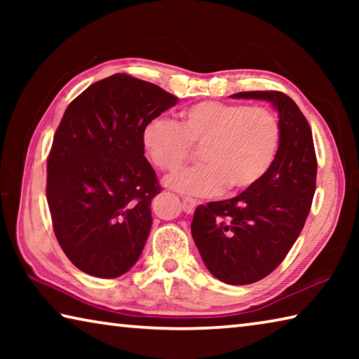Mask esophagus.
Segmentation results:
<instances>
[{
    "label": "esophagus",
    "instance_id": "34e87169",
    "mask_svg": "<svg viewBox=\"0 0 359 359\" xmlns=\"http://www.w3.org/2000/svg\"><path fill=\"white\" fill-rule=\"evenodd\" d=\"M182 209H184V212H187V214H193L194 209H196V201L191 198H182Z\"/></svg>",
    "mask_w": 359,
    "mask_h": 359
}]
</instances>
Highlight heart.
Instances as JSON below:
<instances>
[{"label":"heart","instance_id":"1","mask_svg":"<svg viewBox=\"0 0 359 359\" xmlns=\"http://www.w3.org/2000/svg\"><path fill=\"white\" fill-rule=\"evenodd\" d=\"M179 123L150 120L142 145L161 171H175L201 147L204 165L175 172L165 185L191 196H212L229 188L245 191L258 185L274 165L282 142L277 115L266 107L201 101L180 112Z\"/></svg>","mask_w":359,"mask_h":359}]
</instances>
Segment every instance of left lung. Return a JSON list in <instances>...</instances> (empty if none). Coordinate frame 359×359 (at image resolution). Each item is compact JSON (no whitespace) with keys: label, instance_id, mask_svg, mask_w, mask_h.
<instances>
[{"label":"left lung","instance_id":"8db88e82","mask_svg":"<svg viewBox=\"0 0 359 359\" xmlns=\"http://www.w3.org/2000/svg\"><path fill=\"white\" fill-rule=\"evenodd\" d=\"M231 96L264 100L276 107L280 149L258 185L198 205L191 236L212 276L229 285H248L269 276L301 234L315 193L317 156L311 126L290 96L274 90Z\"/></svg>","mask_w":359,"mask_h":359}]
</instances>
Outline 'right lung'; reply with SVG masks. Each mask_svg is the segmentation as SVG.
<instances>
[{"mask_svg":"<svg viewBox=\"0 0 359 359\" xmlns=\"http://www.w3.org/2000/svg\"><path fill=\"white\" fill-rule=\"evenodd\" d=\"M179 102L128 74L102 79L71 102L47 158V203L66 257L85 274L115 278L136 264L161 187L142 130Z\"/></svg>","mask_w":359,"mask_h":359,"instance_id":"add662e5","label":"right lung"}]
</instances>
